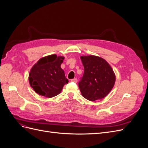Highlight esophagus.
<instances>
[{
	"instance_id": "1",
	"label": "esophagus",
	"mask_w": 148,
	"mask_h": 148,
	"mask_svg": "<svg viewBox=\"0 0 148 148\" xmlns=\"http://www.w3.org/2000/svg\"><path fill=\"white\" fill-rule=\"evenodd\" d=\"M71 82H72L73 83H77L78 79H77V78H74V79H71Z\"/></svg>"
}]
</instances>
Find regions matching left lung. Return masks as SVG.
I'll return each instance as SVG.
<instances>
[{
	"mask_svg": "<svg viewBox=\"0 0 148 148\" xmlns=\"http://www.w3.org/2000/svg\"><path fill=\"white\" fill-rule=\"evenodd\" d=\"M84 73L78 83L82 96L95 101L106 97L113 88L115 76L110 65L101 57L82 56Z\"/></svg>",
	"mask_w": 148,
	"mask_h": 148,
	"instance_id": "8db88e82",
	"label": "left lung"
}]
</instances>
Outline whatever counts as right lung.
I'll return each instance as SVG.
<instances>
[{"label":"right lung","mask_w":148,"mask_h":148,"mask_svg":"<svg viewBox=\"0 0 148 148\" xmlns=\"http://www.w3.org/2000/svg\"><path fill=\"white\" fill-rule=\"evenodd\" d=\"M64 59V57L53 54L42 58L33 66L29 82L36 92L46 97H52L61 92L69 82L60 67Z\"/></svg>","instance_id":"obj_1"}]
</instances>
